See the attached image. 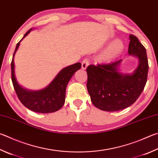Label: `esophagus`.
Wrapping results in <instances>:
<instances>
[{
  "mask_svg": "<svg viewBox=\"0 0 158 158\" xmlns=\"http://www.w3.org/2000/svg\"><path fill=\"white\" fill-rule=\"evenodd\" d=\"M88 65H89L88 59H86V58H85L81 62V68L83 70H85V69H86V68L88 67Z\"/></svg>",
  "mask_w": 158,
  "mask_h": 158,
  "instance_id": "esophagus-1",
  "label": "esophagus"
}]
</instances>
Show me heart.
I'll return each instance as SVG.
<instances>
[{
  "instance_id": "b5f03b06",
  "label": "heart",
  "mask_w": 158,
  "mask_h": 158,
  "mask_svg": "<svg viewBox=\"0 0 158 158\" xmlns=\"http://www.w3.org/2000/svg\"><path fill=\"white\" fill-rule=\"evenodd\" d=\"M123 48V44L120 40H116L112 43L104 53L100 56L99 60L103 62H108L118 54Z\"/></svg>"
}]
</instances>
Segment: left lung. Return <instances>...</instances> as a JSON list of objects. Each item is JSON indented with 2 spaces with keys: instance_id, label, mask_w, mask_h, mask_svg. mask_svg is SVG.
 <instances>
[{
  "instance_id": "obj_1",
  "label": "left lung",
  "mask_w": 158,
  "mask_h": 158,
  "mask_svg": "<svg viewBox=\"0 0 158 158\" xmlns=\"http://www.w3.org/2000/svg\"><path fill=\"white\" fill-rule=\"evenodd\" d=\"M128 54L139 59L132 74L119 72L121 60L87 67V89L94 106L104 111H118L130 106L138 99L147 81L148 63L146 48L135 36H129Z\"/></svg>"
}]
</instances>
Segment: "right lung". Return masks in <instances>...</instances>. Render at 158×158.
Returning a JSON list of instances; mask_svg holds the SVG:
<instances>
[{
	"mask_svg": "<svg viewBox=\"0 0 158 158\" xmlns=\"http://www.w3.org/2000/svg\"><path fill=\"white\" fill-rule=\"evenodd\" d=\"M31 30V29L28 30L23 39L26 36ZM22 39L16 44L11 63V81L17 96L25 107L34 112L49 113L57 111L64 104L65 89L68 83L74 73L81 68V63H77L64 68L60 71L51 84L43 90L39 91L27 90L18 84L14 74V56Z\"/></svg>",
	"mask_w": 158,
	"mask_h": 158,
	"instance_id": "obj_1",
	"label": "right lung"
}]
</instances>
